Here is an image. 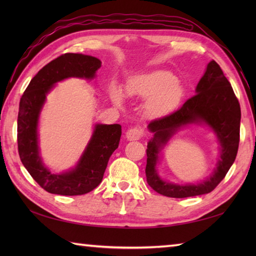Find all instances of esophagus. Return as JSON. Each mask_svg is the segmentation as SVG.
Instances as JSON below:
<instances>
[{
    "label": "esophagus",
    "mask_w": 256,
    "mask_h": 256,
    "mask_svg": "<svg viewBox=\"0 0 256 256\" xmlns=\"http://www.w3.org/2000/svg\"><path fill=\"white\" fill-rule=\"evenodd\" d=\"M144 131L140 128H131L128 130L126 132V138L128 140H140V138H143Z\"/></svg>",
    "instance_id": "obj_1"
}]
</instances>
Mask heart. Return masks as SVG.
<instances>
[{
	"instance_id": "obj_1",
	"label": "heart",
	"mask_w": 256,
	"mask_h": 256,
	"mask_svg": "<svg viewBox=\"0 0 256 256\" xmlns=\"http://www.w3.org/2000/svg\"><path fill=\"white\" fill-rule=\"evenodd\" d=\"M128 96H150L146 110L150 116H164L180 103L184 89L180 82L167 72H153L133 78L126 86ZM114 99L118 96L114 94Z\"/></svg>"
}]
</instances>
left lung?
Segmentation results:
<instances>
[{
  "mask_svg": "<svg viewBox=\"0 0 256 256\" xmlns=\"http://www.w3.org/2000/svg\"><path fill=\"white\" fill-rule=\"evenodd\" d=\"M196 91L197 94L189 98L177 111L155 118L148 124L154 138L150 140L146 150V180L156 192L167 197L187 198L211 192L226 177L238 154L240 142V103L224 72L214 60L208 64ZM200 120H204L214 130L222 144L220 160L214 175L204 183L187 186L162 182L154 170L160 146L164 144L182 124Z\"/></svg>",
  "mask_w": 256,
  "mask_h": 256,
  "instance_id": "left-lung-1",
  "label": "left lung"
}]
</instances>
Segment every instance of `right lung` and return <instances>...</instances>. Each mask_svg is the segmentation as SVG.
Returning <instances> with one entry per match:
<instances>
[{"label":"right lung","instance_id":"1","mask_svg":"<svg viewBox=\"0 0 256 256\" xmlns=\"http://www.w3.org/2000/svg\"><path fill=\"white\" fill-rule=\"evenodd\" d=\"M101 67L99 59L67 52L42 67L30 80L20 101L18 148L20 158L32 179L47 192L80 196L92 192L102 182L108 158L118 148L120 124H98L84 154L74 170L54 175L42 166L37 145V121L46 94L60 80L69 77L91 79Z\"/></svg>","mask_w":256,"mask_h":256}]
</instances>
